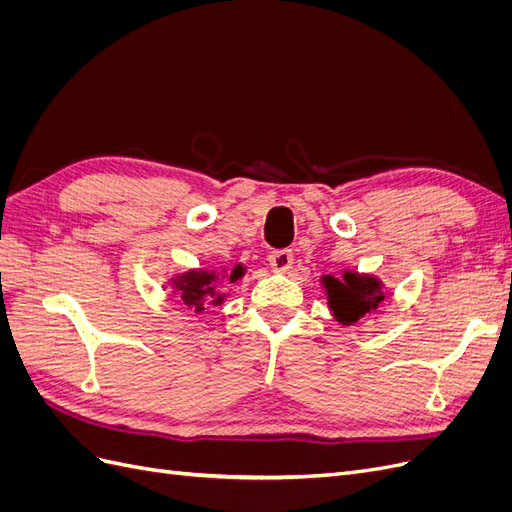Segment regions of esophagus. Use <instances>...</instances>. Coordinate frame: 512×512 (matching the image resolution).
<instances>
[{
	"label": "esophagus",
	"mask_w": 512,
	"mask_h": 512,
	"mask_svg": "<svg viewBox=\"0 0 512 512\" xmlns=\"http://www.w3.org/2000/svg\"><path fill=\"white\" fill-rule=\"evenodd\" d=\"M292 252L290 250H275L269 254V265L273 267V271H280L286 273L292 267Z\"/></svg>",
	"instance_id": "obj_1"
}]
</instances>
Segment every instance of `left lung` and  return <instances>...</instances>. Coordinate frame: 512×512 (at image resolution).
Instances as JSON below:
<instances>
[{
  "instance_id": "1",
  "label": "left lung",
  "mask_w": 512,
  "mask_h": 512,
  "mask_svg": "<svg viewBox=\"0 0 512 512\" xmlns=\"http://www.w3.org/2000/svg\"><path fill=\"white\" fill-rule=\"evenodd\" d=\"M324 284L329 288L331 309L344 324L356 322L369 312H378L380 303L384 301L380 284L374 280V277L346 273L344 282L335 280V277H327V282Z\"/></svg>"
}]
</instances>
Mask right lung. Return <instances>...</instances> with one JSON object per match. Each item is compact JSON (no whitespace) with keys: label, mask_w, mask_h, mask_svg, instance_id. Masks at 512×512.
<instances>
[{"label":"right lung","mask_w":512,"mask_h":512,"mask_svg":"<svg viewBox=\"0 0 512 512\" xmlns=\"http://www.w3.org/2000/svg\"><path fill=\"white\" fill-rule=\"evenodd\" d=\"M241 275H243V269L235 267V269H232V273L228 275V280L235 282V280H239ZM211 282H213V273H207V271H198V273L194 271V273H188V275H181L179 282H175V286L181 292L183 305L188 309H194V312H203L205 303L220 305L222 294L215 292Z\"/></svg>","instance_id":"1"}]
</instances>
